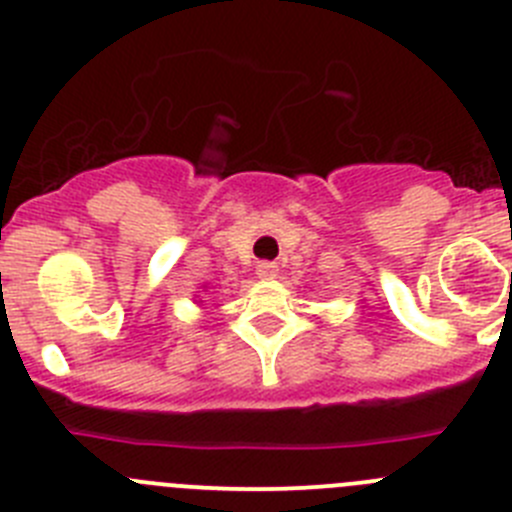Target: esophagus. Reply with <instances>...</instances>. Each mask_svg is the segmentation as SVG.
Returning a JSON list of instances; mask_svg holds the SVG:
<instances>
[{"label": "esophagus", "instance_id": "34e87169", "mask_svg": "<svg viewBox=\"0 0 512 512\" xmlns=\"http://www.w3.org/2000/svg\"><path fill=\"white\" fill-rule=\"evenodd\" d=\"M275 275H278V265H275V262H260V265H257V278H262V280H270V278H275Z\"/></svg>", "mask_w": 512, "mask_h": 512}]
</instances>
